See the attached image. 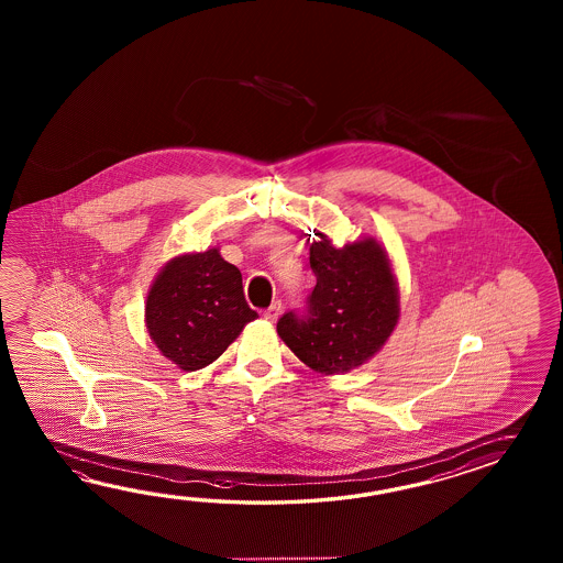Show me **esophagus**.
<instances>
[{"instance_id":"esophagus-1","label":"esophagus","mask_w":563,"mask_h":563,"mask_svg":"<svg viewBox=\"0 0 563 563\" xmlns=\"http://www.w3.org/2000/svg\"><path fill=\"white\" fill-rule=\"evenodd\" d=\"M279 313H282V301H274V303L264 311V318L267 322H276L277 318H279Z\"/></svg>"}]
</instances>
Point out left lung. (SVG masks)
<instances>
[{"label":"left lung","instance_id":"8db88e82","mask_svg":"<svg viewBox=\"0 0 563 563\" xmlns=\"http://www.w3.org/2000/svg\"><path fill=\"white\" fill-rule=\"evenodd\" d=\"M310 245L316 287L308 311L284 313L277 334L311 371L346 374L374 358L400 318V294L388 252L376 238L335 247L325 233Z\"/></svg>","mask_w":563,"mask_h":563}]
</instances>
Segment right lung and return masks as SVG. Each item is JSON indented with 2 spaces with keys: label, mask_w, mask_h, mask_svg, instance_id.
Segmentation results:
<instances>
[{
  "label": "right lung",
  "mask_w": 563,
  "mask_h": 563,
  "mask_svg": "<svg viewBox=\"0 0 563 563\" xmlns=\"http://www.w3.org/2000/svg\"><path fill=\"white\" fill-rule=\"evenodd\" d=\"M255 318L240 269L221 257L219 247L168 260L144 303L151 340L185 372L216 362Z\"/></svg>",
  "instance_id": "right-lung-1"
}]
</instances>
